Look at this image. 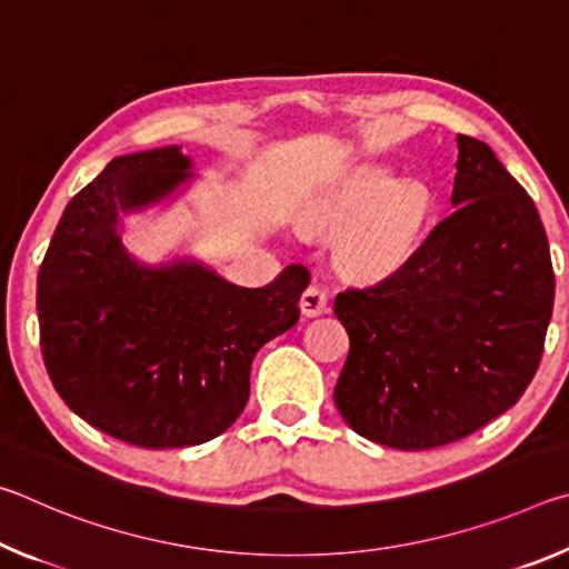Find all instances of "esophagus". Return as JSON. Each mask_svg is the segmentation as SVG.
Masks as SVG:
<instances>
[{
  "label": "esophagus",
  "mask_w": 569,
  "mask_h": 569,
  "mask_svg": "<svg viewBox=\"0 0 569 569\" xmlns=\"http://www.w3.org/2000/svg\"><path fill=\"white\" fill-rule=\"evenodd\" d=\"M329 311V296H326L319 286H308L301 296V313L306 319L321 316Z\"/></svg>",
  "instance_id": "34e87169"
}]
</instances>
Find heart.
<instances>
[{"label":"heart","instance_id":"b5f03b06","mask_svg":"<svg viewBox=\"0 0 569 569\" xmlns=\"http://www.w3.org/2000/svg\"><path fill=\"white\" fill-rule=\"evenodd\" d=\"M431 196L423 186H397L387 170H363L321 200L316 218L339 240V263L349 276L373 281L407 261L419 246Z\"/></svg>","mask_w":569,"mask_h":569}]
</instances>
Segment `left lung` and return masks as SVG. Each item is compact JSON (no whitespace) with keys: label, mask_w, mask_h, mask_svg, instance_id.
I'll return each instance as SVG.
<instances>
[{"label":"left lung","mask_w":569,"mask_h":569,"mask_svg":"<svg viewBox=\"0 0 569 569\" xmlns=\"http://www.w3.org/2000/svg\"><path fill=\"white\" fill-rule=\"evenodd\" d=\"M451 206L379 283L333 301L349 333L336 407L366 439L435 449L515 407L542 361L555 303L550 243L492 148L459 134Z\"/></svg>","instance_id":"left-lung-1"}]
</instances>
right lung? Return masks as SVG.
<instances>
[{"label": "right lung", "mask_w": 569, "mask_h": 569, "mask_svg": "<svg viewBox=\"0 0 569 569\" xmlns=\"http://www.w3.org/2000/svg\"><path fill=\"white\" fill-rule=\"evenodd\" d=\"M180 148L108 162L67 203L37 276L47 373L77 417L146 449L203 445L233 423L261 346L296 326L306 266L240 288L178 261L146 268L120 243V216L188 180Z\"/></svg>", "instance_id": "add662e5"}]
</instances>
